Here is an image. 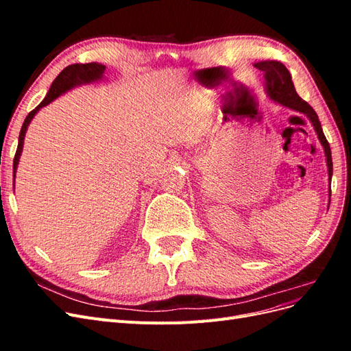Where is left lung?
Returning <instances> with one entry per match:
<instances>
[{
  "instance_id": "left-lung-1",
  "label": "left lung",
  "mask_w": 351,
  "mask_h": 351,
  "mask_svg": "<svg viewBox=\"0 0 351 351\" xmlns=\"http://www.w3.org/2000/svg\"><path fill=\"white\" fill-rule=\"evenodd\" d=\"M258 70L263 71V79H265V92H267L268 98L274 101L275 104H280L281 107H285L289 110L297 111L307 117V120L311 121L313 125L315 133L317 134V139H319L325 158H326V167H328V182H329V190L328 193L331 196V178H332V156H331V147L326 141L324 134V130L321 127V121L317 119V114L311 107L309 104L303 101L299 95L295 92L294 83L291 80V74L287 70V67L280 61L275 60H267V61H259L253 64ZM331 200V199H329ZM329 208V202H328Z\"/></svg>"
}]
</instances>
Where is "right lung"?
Instances as JSON below:
<instances>
[{
    "instance_id": "right-lung-1",
    "label": "right lung",
    "mask_w": 351,
    "mask_h": 351,
    "mask_svg": "<svg viewBox=\"0 0 351 351\" xmlns=\"http://www.w3.org/2000/svg\"><path fill=\"white\" fill-rule=\"evenodd\" d=\"M105 69H107V67H105L104 64H99V62H88V64H71L58 74L56 80L52 82L48 93L45 95L44 101H42L34 111H30L27 114L26 120L22 125V130H20L19 145H17V151H16L14 162H13V176H14V178H16L17 165H19V161H20V155H22V152H23V143H25V136H26V132H27V127H29L30 121L34 120V117L38 114V111L42 107H47V105H49L52 101H56L58 97L64 95L66 92H69L73 88H77V86H80V84H89V83H93V82L102 80Z\"/></svg>"
}]
</instances>
